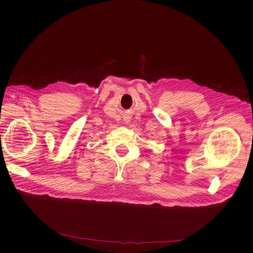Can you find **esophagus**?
I'll return each mask as SVG.
<instances>
[{
    "label": "esophagus",
    "mask_w": 253,
    "mask_h": 253,
    "mask_svg": "<svg viewBox=\"0 0 253 253\" xmlns=\"http://www.w3.org/2000/svg\"><path fill=\"white\" fill-rule=\"evenodd\" d=\"M124 122H125L126 124H128V123L130 122V118H129L128 116H125V117H124Z\"/></svg>",
    "instance_id": "1"
}]
</instances>
